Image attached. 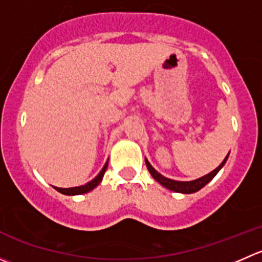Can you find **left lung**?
I'll use <instances>...</instances> for the list:
<instances>
[{
  "mask_svg": "<svg viewBox=\"0 0 262 262\" xmlns=\"http://www.w3.org/2000/svg\"><path fill=\"white\" fill-rule=\"evenodd\" d=\"M228 156H229V153L227 155V157L224 158L223 162H222L221 165L215 168V170H213L212 172H209L208 175L203 176V178H199V179H196V180H192V181H176V180H171V179H168V178H165V176L161 175L160 172H157V171L152 167V165L148 162L147 158H144V160H146L147 168H148V171H149L150 175H152V178L155 179L157 182H160L162 186H165L166 189L172 190V191H175V192H181V194H192V192L199 191V190L202 189V187H204L208 182L213 180L214 176H215L216 173L221 171V168L223 167L224 163L227 162V160H228Z\"/></svg>",
  "mask_w": 262,
  "mask_h": 262,
  "instance_id": "8db88e82",
  "label": "left lung"
}]
</instances>
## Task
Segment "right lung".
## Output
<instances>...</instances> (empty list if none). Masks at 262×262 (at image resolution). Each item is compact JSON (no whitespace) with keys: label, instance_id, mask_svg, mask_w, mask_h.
Returning a JSON list of instances; mask_svg holds the SVG:
<instances>
[{"label":"right lung","instance_id":"add662e5","mask_svg":"<svg viewBox=\"0 0 262 262\" xmlns=\"http://www.w3.org/2000/svg\"><path fill=\"white\" fill-rule=\"evenodd\" d=\"M107 168V162L105 163L104 167H102V170L100 171L99 175L96 176L95 179H92L91 181L87 182V184L84 185H81V186H76V187H66V189H63V187H55L54 189L57 190V191H59L60 194H64V195H81V194H86V192L91 191V190H94L95 187L97 186V185L100 184L102 180V178H104V173L105 171H106Z\"/></svg>","mask_w":262,"mask_h":262}]
</instances>
